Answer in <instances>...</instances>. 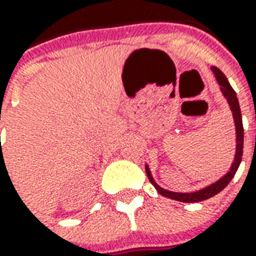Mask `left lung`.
<instances>
[{"instance_id":"obj_1","label":"left lung","mask_w":256,"mask_h":256,"mask_svg":"<svg viewBox=\"0 0 256 256\" xmlns=\"http://www.w3.org/2000/svg\"><path fill=\"white\" fill-rule=\"evenodd\" d=\"M212 72L215 74L218 83L220 86V91L223 94V97L228 100V106H230V110L233 112V119L234 124H236V155H234V160L232 166H230V170L220 178L215 183L209 184L208 187L205 188H201L198 191H192V192H174V191H169L162 188L160 186L155 183L152 174H151V170L148 165H146V176L150 178V182L155 186V188L158 191L160 196H168L170 200H176V201H180V202H200V201H204V200H208L210 196H216L218 192H220L228 183L230 180L234 178L236 172L238 169V166L241 164V156H242V146H244V128H242V119H241V110H240V104H238V98H237V94L236 91L233 90V87L230 86L228 80L226 78V76L222 73L220 69L218 68H210Z\"/></svg>"}]
</instances>
